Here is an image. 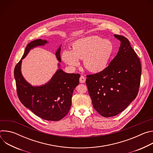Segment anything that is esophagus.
<instances>
[{
    "mask_svg": "<svg viewBox=\"0 0 153 153\" xmlns=\"http://www.w3.org/2000/svg\"><path fill=\"white\" fill-rule=\"evenodd\" d=\"M86 80V78L83 76H81L80 79H79V81L80 83H85Z\"/></svg>",
    "mask_w": 153,
    "mask_h": 153,
    "instance_id": "1",
    "label": "esophagus"
}]
</instances>
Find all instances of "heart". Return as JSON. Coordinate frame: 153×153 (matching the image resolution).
I'll return each mask as SVG.
<instances>
[{"mask_svg":"<svg viewBox=\"0 0 153 153\" xmlns=\"http://www.w3.org/2000/svg\"><path fill=\"white\" fill-rule=\"evenodd\" d=\"M114 50V47L111 41L91 36L73 42L70 51H63L62 59L72 69L79 66V59L83 60V65L87 70L98 73L106 68Z\"/></svg>","mask_w":153,"mask_h":153,"instance_id":"b5f03b06","label":"heart"}]
</instances>
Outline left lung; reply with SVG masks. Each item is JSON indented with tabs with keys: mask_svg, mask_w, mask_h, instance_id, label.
Instances as JSON below:
<instances>
[{
	"mask_svg": "<svg viewBox=\"0 0 153 153\" xmlns=\"http://www.w3.org/2000/svg\"><path fill=\"white\" fill-rule=\"evenodd\" d=\"M114 36L120 42L117 55L105 70L86 80L94 108L105 117L123 111L136 99L140 83L139 57L126 37Z\"/></svg>",
	"mask_w": 153,
	"mask_h": 153,
	"instance_id": "1",
	"label": "left lung"
}]
</instances>
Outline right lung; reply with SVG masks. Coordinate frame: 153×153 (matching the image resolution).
I'll return each mask as SVG.
<instances>
[{
  "instance_id": "obj_1",
  "label": "right lung",
  "mask_w": 153,
  "mask_h": 153,
  "mask_svg": "<svg viewBox=\"0 0 153 153\" xmlns=\"http://www.w3.org/2000/svg\"><path fill=\"white\" fill-rule=\"evenodd\" d=\"M48 42L37 39L27 46L21 60L16 65L14 75L16 83L17 93L21 103L38 117L47 120L58 121L66 116L70 110L71 98L74 90L79 83V74L67 73L59 69L51 79L45 84L33 86L23 77L21 65L30 51L39 46H43ZM61 45L56 52V57L59 62Z\"/></svg>"
}]
</instances>
